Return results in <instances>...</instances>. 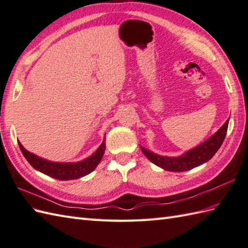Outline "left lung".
Returning <instances> with one entry per match:
<instances>
[{
    "label": "left lung",
    "instance_id": "left-lung-1",
    "mask_svg": "<svg viewBox=\"0 0 248 248\" xmlns=\"http://www.w3.org/2000/svg\"><path fill=\"white\" fill-rule=\"evenodd\" d=\"M228 122L229 120H227L223 124L222 127L215 135L207 139L206 141H204L200 145H198V146L187 150L186 153L178 156L160 155L158 154L150 152L149 149L143 146H141V150L150 162L154 163L155 165L163 168V170L178 172L189 170L197 166L202 165L205 162H207L218 152V149L221 147V145L225 139Z\"/></svg>",
    "mask_w": 248,
    "mask_h": 248
}]
</instances>
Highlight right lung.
<instances>
[{
  "label": "right lung",
  "instance_id": "add662e5",
  "mask_svg": "<svg viewBox=\"0 0 248 248\" xmlns=\"http://www.w3.org/2000/svg\"><path fill=\"white\" fill-rule=\"evenodd\" d=\"M19 146L21 148V152L23 155L28 163L31 165L34 170L38 171L47 174L51 178L61 181H67V180H75L82 178L86 174L90 173L95 170V167L99 165V163L102 159V156L105 152V140H103L99 148L95 152L88 156V158L84 159L78 162H52L48 161L46 159L41 158L37 155L32 153H29L28 150L24 148L23 145L19 142Z\"/></svg>",
  "mask_w": 248,
  "mask_h": 248
}]
</instances>
